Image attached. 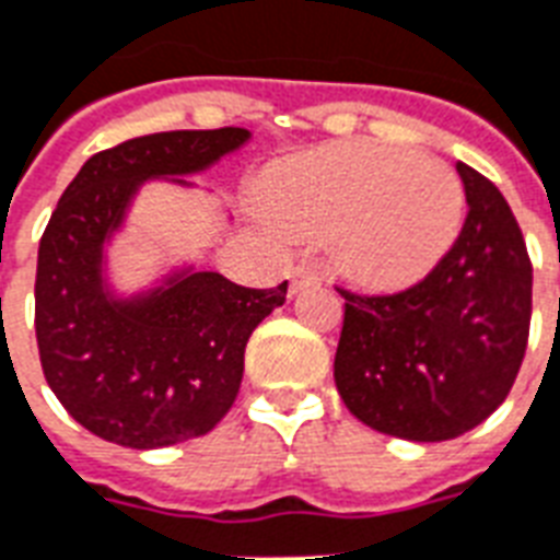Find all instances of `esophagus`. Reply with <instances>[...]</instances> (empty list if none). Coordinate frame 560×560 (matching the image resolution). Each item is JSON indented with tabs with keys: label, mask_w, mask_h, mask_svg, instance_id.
I'll use <instances>...</instances> for the list:
<instances>
[{
	"label": "esophagus",
	"mask_w": 560,
	"mask_h": 560,
	"mask_svg": "<svg viewBox=\"0 0 560 560\" xmlns=\"http://www.w3.org/2000/svg\"><path fill=\"white\" fill-rule=\"evenodd\" d=\"M318 280L320 277L315 275L312 268H303V266L292 268V271H289V294H298L301 289H306V285L318 283Z\"/></svg>",
	"instance_id": "34e87169"
}]
</instances>
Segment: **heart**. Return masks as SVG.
<instances>
[{
	"mask_svg": "<svg viewBox=\"0 0 560 560\" xmlns=\"http://www.w3.org/2000/svg\"><path fill=\"white\" fill-rule=\"evenodd\" d=\"M268 215L303 236L327 233L329 262L376 294L427 280L465 228V186L453 168L411 149L332 142L268 168Z\"/></svg>",
	"mask_w": 560,
	"mask_h": 560,
	"instance_id": "b5f03b06",
	"label": "heart"
}]
</instances>
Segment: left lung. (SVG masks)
<instances>
[{
	"label": "left lung",
	"mask_w": 560,
	"mask_h": 560,
	"mask_svg": "<svg viewBox=\"0 0 560 560\" xmlns=\"http://www.w3.org/2000/svg\"><path fill=\"white\" fill-rule=\"evenodd\" d=\"M467 219L441 266L406 292L339 289L336 388L353 418L406 441H450L500 409L532 320V262L509 201L456 163Z\"/></svg>",
	"instance_id": "1"
}]
</instances>
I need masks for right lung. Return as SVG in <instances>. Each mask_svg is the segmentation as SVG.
<instances>
[{
  "label": "right lung",
  "instance_id": "add662e5",
  "mask_svg": "<svg viewBox=\"0 0 560 560\" xmlns=\"http://www.w3.org/2000/svg\"><path fill=\"white\" fill-rule=\"evenodd\" d=\"M250 140L245 128L137 137L86 160L60 195L37 250L34 329L46 383L93 435L158 450L207 435L231 411L245 345L285 303V285L245 289L184 266L119 294L107 245L149 180L192 186Z\"/></svg>",
  "mask_w": 560,
  "mask_h": 560
}]
</instances>
